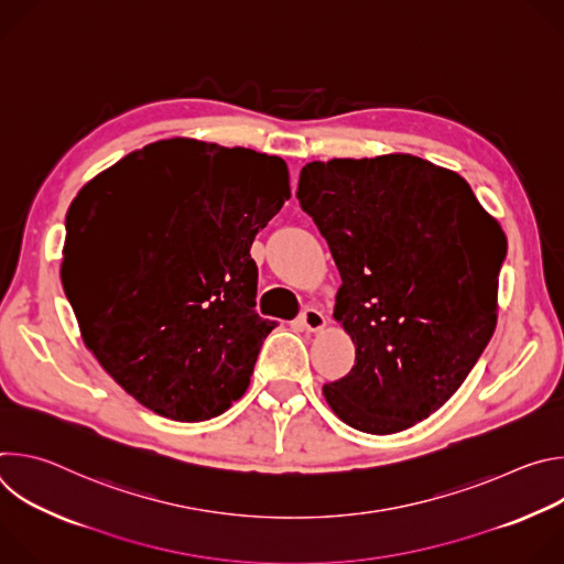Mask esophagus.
<instances>
[{"label": "esophagus", "instance_id": "obj_1", "mask_svg": "<svg viewBox=\"0 0 564 564\" xmlns=\"http://www.w3.org/2000/svg\"><path fill=\"white\" fill-rule=\"evenodd\" d=\"M299 324H301L307 333H318V330H324V328H326L328 318H326V314H324V312L316 310V307H305V310L301 312Z\"/></svg>", "mask_w": 564, "mask_h": 564}]
</instances>
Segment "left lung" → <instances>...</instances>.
Masks as SVG:
<instances>
[{
    "mask_svg": "<svg viewBox=\"0 0 564 564\" xmlns=\"http://www.w3.org/2000/svg\"><path fill=\"white\" fill-rule=\"evenodd\" d=\"M296 198L341 274L355 366L324 386L348 426L390 435L464 383L498 324L500 223L455 172L411 153L307 163Z\"/></svg>",
    "mask_w": 564,
    "mask_h": 564,
    "instance_id": "1",
    "label": "left lung"
}]
</instances>
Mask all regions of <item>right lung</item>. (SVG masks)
Masks as SVG:
<instances>
[{
  "label": "right lung",
  "instance_id": "1",
  "mask_svg": "<svg viewBox=\"0 0 564 564\" xmlns=\"http://www.w3.org/2000/svg\"><path fill=\"white\" fill-rule=\"evenodd\" d=\"M290 198L279 155L170 138L89 181L62 283L100 366L149 411L203 422L243 397L276 326L254 312V236Z\"/></svg>",
  "mask_w": 564,
  "mask_h": 564
}]
</instances>
